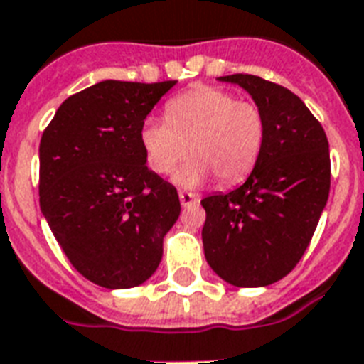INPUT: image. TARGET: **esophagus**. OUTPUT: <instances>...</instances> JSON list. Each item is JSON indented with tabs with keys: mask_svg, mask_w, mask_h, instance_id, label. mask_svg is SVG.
Returning <instances> with one entry per match:
<instances>
[{
	"mask_svg": "<svg viewBox=\"0 0 364 364\" xmlns=\"http://www.w3.org/2000/svg\"><path fill=\"white\" fill-rule=\"evenodd\" d=\"M178 197H180V203H182V206H191V205H196L197 200H199V196L191 193V191H180Z\"/></svg>",
	"mask_w": 364,
	"mask_h": 364,
	"instance_id": "esophagus-1",
	"label": "esophagus"
}]
</instances>
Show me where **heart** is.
Wrapping results in <instances>:
<instances>
[{"mask_svg": "<svg viewBox=\"0 0 364 364\" xmlns=\"http://www.w3.org/2000/svg\"><path fill=\"white\" fill-rule=\"evenodd\" d=\"M267 133L263 110L250 101H238L220 88H197L174 97L165 107V120H146L141 144L154 173H176L180 186L191 188L216 176L218 184L231 186L255 167Z\"/></svg>", "mask_w": 364, "mask_h": 364, "instance_id": "heart-1", "label": "heart"}]
</instances>
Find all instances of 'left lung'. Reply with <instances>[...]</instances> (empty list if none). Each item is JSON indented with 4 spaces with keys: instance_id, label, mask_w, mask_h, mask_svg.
<instances>
[{
    "instance_id": "left-lung-1",
    "label": "left lung",
    "mask_w": 364,
    "mask_h": 364,
    "mask_svg": "<svg viewBox=\"0 0 364 364\" xmlns=\"http://www.w3.org/2000/svg\"><path fill=\"white\" fill-rule=\"evenodd\" d=\"M220 80L254 97L267 133L248 180L200 200L205 257L231 286H270L297 267L318 228L331 190L329 141L291 90L242 73Z\"/></svg>"
}]
</instances>
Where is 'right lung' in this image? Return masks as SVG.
<instances>
[{
    "label": "right lung",
    "instance_id": "obj_1",
    "mask_svg": "<svg viewBox=\"0 0 364 364\" xmlns=\"http://www.w3.org/2000/svg\"><path fill=\"white\" fill-rule=\"evenodd\" d=\"M174 84H94L67 97L41 136V210L73 267L107 289L146 282L180 216L176 188L146 167L141 144Z\"/></svg>",
    "mask_w": 364,
    "mask_h": 364
}]
</instances>
